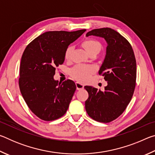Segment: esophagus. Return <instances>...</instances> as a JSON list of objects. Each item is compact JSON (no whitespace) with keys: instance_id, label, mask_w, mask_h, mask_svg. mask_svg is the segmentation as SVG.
Here are the masks:
<instances>
[{"instance_id":"1","label":"esophagus","mask_w":155,"mask_h":155,"mask_svg":"<svg viewBox=\"0 0 155 155\" xmlns=\"http://www.w3.org/2000/svg\"><path fill=\"white\" fill-rule=\"evenodd\" d=\"M76 86H77V89L78 90H83L84 87V85H83V84L80 83L79 82H76Z\"/></svg>"}]
</instances>
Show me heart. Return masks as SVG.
<instances>
[{"mask_svg": "<svg viewBox=\"0 0 155 155\" xmlns=\"http://www.w3.org/2000/svg\"><path fill=\"white\" fill-rule=\"evenodd\" d=\"M84 48L88 52L91 51H98L101 50V46L98 41L94 40H85L82 44ZM73 51V46H68L66 51L65 52V58L66 59H70V55ZM95 71V68L91 65H78L71 69L70 70V74L72 77L78 81H86L90 77V76Z\"/></svg>", "mask_w": 155, "mask_h": 155, "instance_id": "obj_1", "label": "heart"}]
</instances>
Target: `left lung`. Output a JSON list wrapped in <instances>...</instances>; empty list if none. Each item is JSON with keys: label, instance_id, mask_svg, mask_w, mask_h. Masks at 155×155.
<instances>
[{"label": "left lung", "instance_id": "8db88e82", "mask_svg": "<svg viewBox=\"0 0 155 155\" xmlns=\"http://www.w3.org/2000/svg\"><path fill=\"white\" fill-rule=\"evenodd\" d=\"M103 38L107 44L99 74L107 82L104 91L85 86L89 97L85 110L96 121L107 123L118 117L129 104L136 82V60L130 43L111 28L91 30L86 36Z\"/></svg>", "mask_w": 155, "mask_h": 155}]
</instances>
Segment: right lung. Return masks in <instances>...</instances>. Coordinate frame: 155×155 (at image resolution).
<instances>
[{"instance_id":"right-lung-1","label":"right lung","mask_w":155,"mask_h":155,"mask_svg":"<svg viewBox=\"0 0 155 155\" xmlns=\"http://www.w3.org/2000/svg\"><path fill=\"white\" fill-rule=\"evenodd\" d=\"M85 29L48 31L25 48L21 58L19 87L25 101L36 116L52 121L63 116L76 90L72 80L54 79L56 67L64 64L65 52Z\"/></svg>"}]
</instances>
